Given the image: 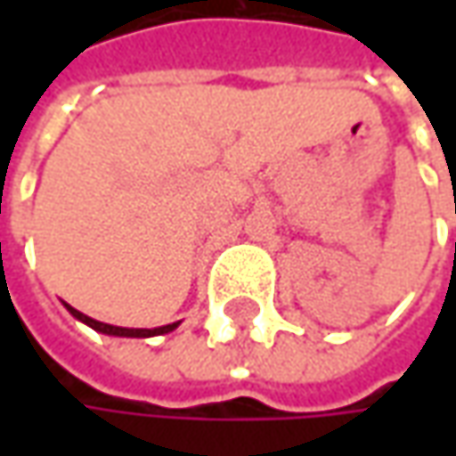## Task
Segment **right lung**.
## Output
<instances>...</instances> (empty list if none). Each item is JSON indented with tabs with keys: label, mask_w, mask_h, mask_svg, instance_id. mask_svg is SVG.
Segmentation results:
<instances>
[{
	"label": "right lung",
	"mask_w": 456,
	"mask_h": 456,
	"mask_svg": "<svg viewBox=\"0 0 456 456\" xmlns=\"http://www.w3.org/2000/svg\"><path fill=\"white\" fill-rule=\"evenodd\" d=\"M68 306V312L80 320V322H86L88 327H94L96 332H103V335H114V338H154V335H165V332H172L175 327L180 322H172V324H165V327H154V330H134V327H114V324H106V322H98L94 317H88V314H83L78 309H73L70 305Z\"/></svg>",
	"instance_id": "1"
}]
</instances>
